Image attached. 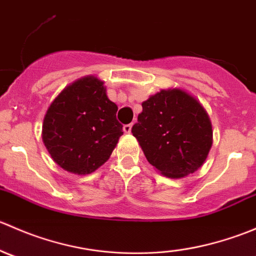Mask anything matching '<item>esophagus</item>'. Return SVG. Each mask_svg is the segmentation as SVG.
<instances>
[{
    "label": "esophagus",
    "instance_id": "34e87169",
    "mask_svg": "<svg viewBox=\"0 0 256 256\" xmlns=\"http://www.w3.org/2000/svg\"><path fill=\"white\" fill-rule=\"evenodd\" d=\"M131 128H132V125H131V124H128V125H124V128H122L124 132H125V134H130L131 132Z\"/></svg>",
    "mask_w": 256,
    "mask_h": 256
}]
</instances>
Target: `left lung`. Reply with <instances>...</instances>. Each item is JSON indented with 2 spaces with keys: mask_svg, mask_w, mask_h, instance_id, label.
Listing matches in <instances>:
<instances>
[{
  "mask_svg": "<svg viewBox=\"0 0 256 256\" xmlns=\"http://www.w3.org/2000/svg\"><path fill=\"white\" fill-rule=\"evenodd\" d=\"M131 131L147 161L168 178L197 171L207 158L213 138L204 108L180 89L161 90L144 102Z\"/></svg>",
  "mask_w": 256,
  "mask_h": 256,
  "instance_id": "8db88e82",
  "label": "left lung"
}]
</instances>
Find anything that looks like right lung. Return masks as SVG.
Returning <instances> with one entry per match:
<instances>
[{"mask_svg": "<svg viewBox=\"0 0 256 256\" xmlns=\"http://www.w3.org/2000/svg\"><path fill=\"white\" fill-rule=\"evenodd\" d=\"M104 82L85 76L66 88L48 108L42 138L58 166L74 174H89L109 160L122 125Z\"/></svg>", "mask_w": 256, "mask_h": 256, "instance_id": "obj_1", "label": "right lung"}]
</instances>
